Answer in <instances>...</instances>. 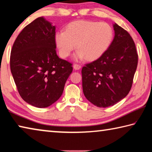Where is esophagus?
Listing matches in <instances>:
<instances>
[{
  "mask_svg": "<svg viewBox=\"0 0 152 152\" xmlns=\"http://www.w3.org/2000/svg\"><path fill=\"white\" fill-rule=\"evenodd\" d=\"M73 67L75 70H79V69H80L81 68V66L79 64H74Z\"/></svg>",
  "mask_w": 152,
  "mask_h": 152,
  "instance_id": "34e87169",
  "label": "esophagus"
}]
</instances>
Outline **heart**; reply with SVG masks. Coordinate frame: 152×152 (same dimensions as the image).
Listing matches in <instances>:
<instances>
[{"label": "heart", "instance_id": "obj_1", "mask_svg": "<svg viewBox=\"0 0 152 152\" xmlns=\"http://www.w3.org/2000/svg\"><path fill=\"white\" fill-rule=\"evenodd\" d=\"M114 33L108 23L79 20L71 22L66 31L56 32L54 38L60 55L66 58L76 46L75 58L98 59L106 53L113 42Z\"/></svg>", "mask_w": 152, "mask_h": 152}]
</instances>
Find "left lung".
<instances>
[{"label": "left lung", "instance_id": "obj_1", "mask_svg": "<svg viewBox=\"0 0 152 152\" xmlns=\"http://www.w3.org/2000/svg\"><path fill=\"white\" fill-rule=\"evenodd\" d=\"M114 29L115 36L106 53L81 70L84 95L99 108L113 106L127 96L138 63L130 34L116 23Z\"/></svg>", "mask_w": 152, "mask_h": 152}]
</instances>
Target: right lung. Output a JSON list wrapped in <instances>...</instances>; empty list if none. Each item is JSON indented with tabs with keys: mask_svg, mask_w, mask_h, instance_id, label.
<instances>
[{
	"mask_svg": "<svg viewBox=\"0 0 152 152\" xmlns=\"http://www.w3.org/2000/svg\"><path fill=\"white\" fill-rule=\"evenodd\" d=\"M55 29L38 17L20 32L11 49L10 67L19 95L38 108L58 100L73 71L72 63L57 56Z\"/></svg>",
	"mask_w": 152,
	"mask_h": 152,
	"instance_id": "obj_1",
	"label": "right lung"
}]
</instances>
